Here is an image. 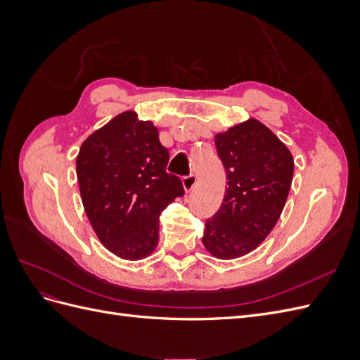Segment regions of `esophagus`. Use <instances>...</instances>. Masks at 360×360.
<instances>
[{
	"mask_svg": "<svg viewBox=\"0 0 360 360\" xmlns=\"http://www.w3.org/2000/svg\"><path fill=\"white\" fill-rule=\"evenodd\" d=\"M195 183H197V177H195L193 174H189V176H186V177H183V179H181L183 189L186 191V192H189V191H192V189H193Z\"/></svg>",
	"mask_w": 360,
	"mask_h": 360,
	"instance_id": "obj_1",
	"label": "esophagus"
}]
</instances>
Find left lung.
Returning a JSON list of instances; mask_svg holds the SVG:
<instances>
[{"label":"left lung","instance_id":"1","mask_svg":"<svg viewBox=\"0 0 360 360\" xmlns=\"http://www.w3.org/2000/svg\"><path fill=\"white\" fill-rule=\"evenodd\" d=\"M226 189L221 209L207 219L202 245L219 259L252 252L284 210L294 160L287 146L255 118L216 134Z\"/></svg>","mask_w":360,"mask_h":360}]
</instances>
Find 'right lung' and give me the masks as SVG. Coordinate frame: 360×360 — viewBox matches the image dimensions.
Instances as JSON below:
<instances>
[{
	"label": "right lung",
	"mask_w": 360,
	"mask_h": 360,
	"mask_svg": "<svg viewBox=\"0 0 360 360\" xmlns=\"http://www.w3.org/2000/svg\"><path fill=\"white\" fill-rule=\"evenodd\" d=\"M168 150L151 122L124 111L86 138L76 177L86 217L101 243L123 259H143L159 242V216L184 193L165 171Z\"/></svg>",
	"instance_id": "right-lung-1"
}]
</instances>
